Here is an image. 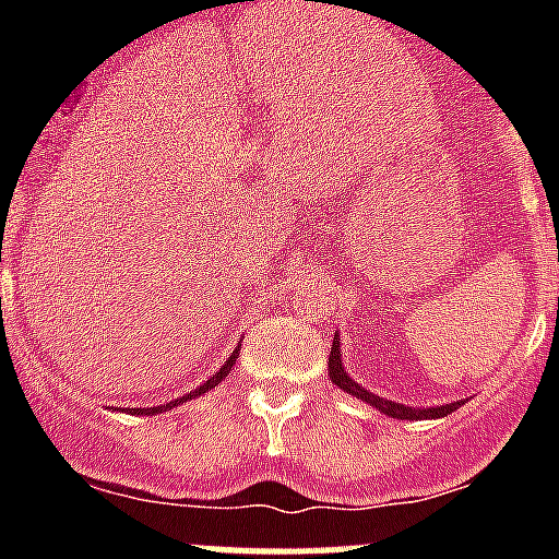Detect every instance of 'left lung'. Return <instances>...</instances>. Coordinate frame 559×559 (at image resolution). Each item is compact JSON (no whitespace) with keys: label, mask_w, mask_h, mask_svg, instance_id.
<instances>
[{"label":"left lung","mask_w":559,"mask_h":559,"mask_svg":"<svg viewBox=\"0 0 559 559\" xmlns=\"http://www.w3.org/2000/svg\"><path fill=\"white\" fill-rule=\"evenodd\" d=\"M330 379L332 384L341 386L343 392L354 394L357 400H362V403H370L373 408H379L381 414L392 416V419H441V416L452 414L460 403H447V405H438V408H405V405L400 403H392V400H384L379 397V394L368 392L365 386H359L357 381L352 379V376L343 370V357H341V337L335 335V341H332V352H330Z\"/></svg>","instance_id":"obj_1"}]
</instances>
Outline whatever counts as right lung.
Masks as SVG:
<instances>
[{
  "label": "right lung",
  "mask_w": 559,
  "mask_h": 559,
  "mask_svg": "<svg viewBox=\"0 0 559 559\" xmlns=\"http://www.w3.org/2000/svg\"><path fill=\"white\" fill-rule=\"evenodd\" d=\"M238 352H240V346L235 348V352H233V357H229L227 362H224L222 368L216 370V376H211V379H207L205 384H202V386H197L194 392H189V394H186V397H178V400H173V403L162 405V408H159V405H154V408H129V414H148V416H154V414H162V411H167V408H178V405H183L186 400H194L197 394H205L207 389L218 386V384H222L224 379H227V376H229V370H233V365H235V359H238Z\"/></svg>",
  "instance_id": "add662e5"
}]
</instances>
